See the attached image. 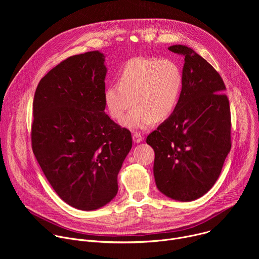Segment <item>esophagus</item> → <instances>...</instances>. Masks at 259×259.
<instances>
[{
  "label": "esophagus",
  "mask_w": 259,
  "mask_h": 259,
  "mask_svg": "<svg viewBox=\"0 0 259 259\" xmlns=\"http://www.w3.org/2000/svg\"><path fill=\"white\" fill-rule=\"evenodd\" d=\"M132 139H133V141L135 143H139V142L142 141L143 138H142V136H141V134L139 132H134L133 135H132Z\"/></svg>",
  "instance_id": "34e87169"
}]
</instances>
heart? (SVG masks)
<instances>
[{
    "label": "heart",
    "instance_id": "1",
    "mask_svg": "<svg viewBox=\"0 0 259 259\" xmlns=\"http://www.w3.org/2000/svg\"><path fill=\"white\" fill-rule=\"evenodd\" d=\"M183 83L179 66L170 59L134 57L118 73V83L103 94L109 116L131 129H144L155 121L167 120L175 110Z\"/></svg>",
    "mask_w": 259,
    "mask_h": 259
}]
</instances>
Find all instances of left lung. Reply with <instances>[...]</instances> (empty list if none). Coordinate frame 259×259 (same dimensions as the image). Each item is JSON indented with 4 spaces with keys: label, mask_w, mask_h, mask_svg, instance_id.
<instances>
[{
    "label": "left lung",
    "mask_w": 259,
    "mask_h": 259,
    "mask_svg": "<svg viewBox=\"0 0 259 259\" xmlns=\"http://www.w3.org/2000/svg\"><path fill=\"white\" fill-rule=\"evenodd\" d=\"M168 49L184 57L181 93L173 114L146 143L155 151L159 191L190 202L214 186L231 151V108L223 79L206 59L187 46Z\"/></svg>",
    "instance_id": "obj_1"
}]
</instances>
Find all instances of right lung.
I'll list each match as a JSON object with an SVG mask.
<instances>
[{"instance_id":"right-lung-1","label":"right lung","mask_w":259,"mask_h":259,"mask_svg":"<svg viewBox=\"0 0 259 259\" xmlns=\"http://www.w3.org/2000/svg\"><path fill=\"white\" fill-rule=\"evenodd\" d=\"M105 75L102 53L70 56L41 79L32 102L34 157L60 199L85 211L115 198L132 147L131 132L104 113Z\"/></svg>"}]
</instances>
